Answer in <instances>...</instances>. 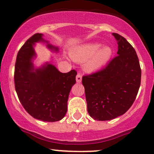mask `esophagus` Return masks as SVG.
<instances>
[{
	"mask_svg": "<svg viewBox=\"0 0 154 154\" xmlns=\"http://www.w3.org/2000/svg\"><path fill=\"white\" fill-rule=\"evenodd\" d=\"M76 81H77V82H81V81H82V75H79V74H77V76H76Z\"/></svg>",
	"mask_w": 154,
	"mask_h": 154,
	"instance_id": "esophagus-1",
	"label": "esophagus"
}]
</instances>
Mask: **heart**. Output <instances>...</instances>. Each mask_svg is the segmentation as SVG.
Listing matches in <instances>:
<instances>
[{
	"mask_svg": "<svg viewBox=\"0 0 154 154\" xmlns=\"http://www.w3.org/2000/svg\"><path fill=\"white\" fill-rule=\"evenodd\" d=\"M100 43H86L76 46L70 51V56L79 62L85 61L84 67L88 72H94L99 69L106 63L112 56V49L104 46Z\"/></svg>",
	"mask_w": 154,
	"mask_h": 154,
	"instance_id": "1",
	"label": "heart"
}]
</instances>
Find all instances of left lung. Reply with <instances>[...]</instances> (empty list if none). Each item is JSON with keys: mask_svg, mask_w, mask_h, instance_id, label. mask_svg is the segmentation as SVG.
<instances>
[{"mask_svg": "<svg viewBox=\"0 0 154 154\" xmlns=\"http://www.w3.org/2000/svg\"><path fill=\"white\" fill-rule=\"evenodd\" d=\"M113 35L118 44L117 56L104 68L82 79L88 113L99 121L125 114L135 101L140 85L141 69L135 50L122 35Z\"/></svg>", "mask_w": 154, "mask_h": 154, "instance_id": "8db88e82", "label": "left lung"}]
</instances>
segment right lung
I'll return each mask as SVG.
<instances>
[{"label": "right lung", "instance_id": "1", "mask_svg": "<svg viewBox=\"0 0 154 154\" xmlns=\"http://www.w3.org/2000/svg\"><path fill=\"white\" fill-rule=\"evenodd\" d=\"M40 33L33 35L17 54L14 69L15 89L19 101L32 117L44 122L61 120L67 111V101L77 72L61 73L54 65L47 63L36 69L32 62L35 56L33 45L44 41ZM51 49L58 48L48 45Z\"/></svg>", "mask_w": 154, "mask_h": 154}]
</instances>
